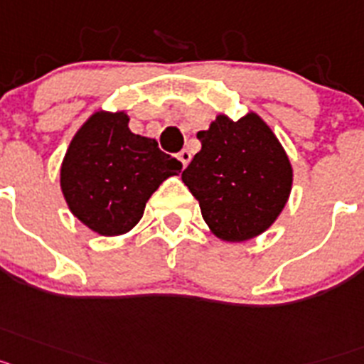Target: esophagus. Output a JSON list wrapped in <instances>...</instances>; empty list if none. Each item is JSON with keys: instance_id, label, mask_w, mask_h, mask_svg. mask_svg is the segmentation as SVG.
Returning a JSON list of instances; mask_svg holds the SVG:
<instances>
[{"instance_id": "1", "label": "esophagus", "mask_w": 364, "mask_h": 364, "mask_svg": "<svg viewBox=\"0 0 364 364\" xmlns=\"http://www.w3.org/2000/svg\"><path fill=\"white\" fill-rule=\"evenodd\" d=\"M178 159L181 161L183 168H186V164L191 163V159H192V154H191V150H181V151H179Z\"/></svg>"}]
</instances>
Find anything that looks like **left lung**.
I'll use <instances>...</instances> for the list:
<instances>
[{
	"instance_id": "1",
	"label": "left lung",
	"mask_w": 364,
	"mask_h": 364,
	"mask_svg": "<svg viewBox=\"0 0 364 364\" xmlns=\"http://www.w3.org/2000/svg\"><path fill=\"white\" fill-rule=\"evenodd\" d=\"M198 139L201 150L181 179L210 232L230 243L260 236L291 194L293 166L282 143L255 112L238 121L220 113Z\"/></svg>"
}]
</instances>
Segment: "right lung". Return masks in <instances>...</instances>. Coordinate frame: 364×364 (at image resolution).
<instances>
[{
  "instance_id": "1",
  "label": "right lung",
  "mask_w": 364,
  "mask_h": 364,
  "mask_svg": "<svg viewBox=\"0 0 364 364\" xmlns=\"http://www.w3.org/2000/svg\"><path fill=\"white\" fill-rule=\"evenodd\" d=\"M128 122L126 112L95 109L71 139L60 166L69 210L100 236L129 232L150 196L181 170L156 139L134 134Z\"/></svg>"
}]
</instances>
